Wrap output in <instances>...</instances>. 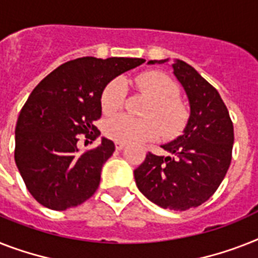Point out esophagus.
Segmentation results:
<instances>
[{
	"mask_svg": "<svg viewBox=\"0 0 258 258\" xmlns=\"http://www.w3.org/2000/svg\"><path fill=\"white\" fill-rule=\"evenodd\" d=\"M124 147H125L124 143H120V142H116V143H115V148H116V150H118V151L123 150V148H124Z\"/></svg>",
	"mask_w": 258,
	"mask_h": 258,
	"instance_id": "1",
	"label": "esophagus"
}]
</instances>
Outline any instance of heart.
Returning <instances> with one entry per match:
<instances>
[{
    "mask_svg": "<svg viewBox=\"0 0 258 258\" xmlns=\"http://www.w3.org/2000/svg\"><path fill=\"white\" fill-rule=\"evenodd\" d=\"M136 87L151 98L144 111L146 119H134L118 115L108 119L104 134L120 143L140 144L152 142L162 135L172 138L184 128L187 111L177 99L179 89L172 79L159 71H148L135 79ZM125 86L120 78H115L104 86L100 94V107L103 114L112 115L124 103Z\"/></svg>",
    "mask_w": 258,
    "mask_h": 258,
    "instance_id": "1",
    "label": "heart"
}]
</instances>
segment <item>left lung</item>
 I'll list each match as a JSON object with an SVG mask.
<instances>
[{
    "label": "left lung",
    "instance_id": "left-lung-1",
    "mask_svg": "<svg viewBox=\"0 0 258 258\" xmlns=\"http://www.w3.org/2000/svg\"><path fill=\"white\" fill-rule=\"evenodd\" d=\"M173 74L189 99L188 124L183 135L163 146L169 156L148 152L134 175L148 200L165 209L187 211L212 198L224 180L234 133L227 106L211 83L183 60L173 63Z\"/></svg>",
    "mask_w": 258,
    "mask_h": 258
}]
</instances>
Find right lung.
<instances>
[{
    "instance_id": "add662e5",
    "label": "right lung",
    "mask_w": 258,
    "mask_h": 258,
    "mask_svg": "<svg viewBox=\"0 0 258 258\" xmlns=\"http://www.w3.org/2000/svg\"><path fill=\"white\" fill-rule=\"evenodd\" d=\"M143 62L83 56L60 64L31 91L17 120L14 160L39 204L66 211L95 194L115 144L103 138L98 147L81 152L78 142L82 136L91 142L99 136L94 123L102 116L104 86Z\"/></svg>"
}]
</instances>
